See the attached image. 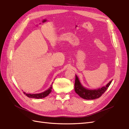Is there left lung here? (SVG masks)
<instances>
[{
    "label": "left lung",
    "mask_w": 129,
    "mask_h": 129,
    "mask_svg": "<svg viewBox=\"0 0 129 129\" xmlns=\"http://www.w3.org/2000/svg\"><path fill=\"white\" fill-rule=\"evenodd\" d=\"M113 80H111L105 86L101 87H99L95 89H89L84 87L79 80L78 76L75 75V81L74 85V90L75 92L79 96L84 99L86 100H94L100 98L106 90L108 89L109 86Z\"/></svg>",
    "instance_id": "left-lung-1"
}]
</instances>
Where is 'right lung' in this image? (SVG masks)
I'll list each match as a JSON object with an SVG mask.
<instances>
[{
  "label": "right lung",
  "instance_id": "obj_1",
  "mask_svg": "<svg viewBox=\"0 0 129 129\" xmlns=\"http://www.w3.org/2000/svg\"><path fill=\"white\" fill-rule=\"evenodd\" d=\"M53 83H52L50 86L49 87V88H48L47 90H46L45 91H43L42 92L37 93V94H28V93H26L24 91L23 92L24 94L26 95V96H28V98H30L38 99H42V98H45L46 96H47L51 92L52 87H53Z\"/></svg>",
  "mask_w": 129,
  "mask_h": 129
}]
</instances>
